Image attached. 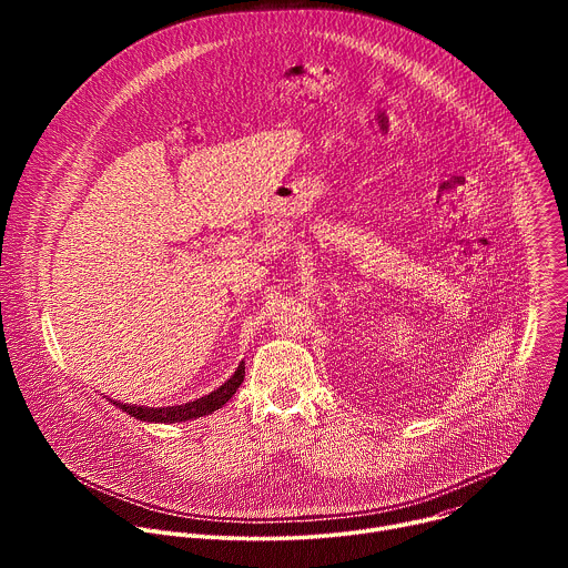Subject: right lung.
Wrapping results in <instances>:
<instances>
[{
    "label": "right lung",
    "instance_id": "add662e5",
    "mask_svg": "<svg viewBox=\"0 0 568 568\" xmlns=\"http://www.w3.org/2000/svg\"><path fill=\"white\" fill-rule=\"evenodd\" d=\"M242 379H245V362H240L237 371L217 390H213V393H209L200 399L180 404V407L152 409V407H134V404H123V402H114V399H110V402L116 404L121 412H125L128 416H132L136 420H145V423H186V420L202 418V416H209V414L222 409V404H226L231 399V395L240 388Z\"/></svg>",
    "mask_w": 568,
    "mask_h": 568
}]
</instances>
